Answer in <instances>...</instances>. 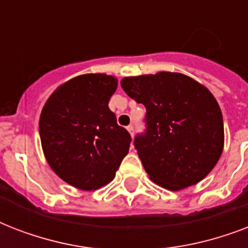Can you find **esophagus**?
I'll return each mask as SVG.
<instances>
[{
    "mask_svg": "<svg viewBox=\"0 0 248 248\" xmlns=\"http://www.w3.org/2000/svg\"><path fill=\"white\" fill-rule=\"evenodd\" d=\"M127 131L131 134V136H134V126H132V124L127 126Z\"/></svg>",
    "mask_w": 248,
    "mask_h": 248,
    "instance_id": "34e87169",
    "label": "esophagus"
}]
</instances>
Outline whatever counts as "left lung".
<instances>
[{
  "label": "left lung",
  "instance_id": "obj_1",
  "mask_svg": "<svg viewBox=\"0 0 248 248\" xmlns=\"http://www.w3.org/2000/svg\"><path fill=\"white\" fill-rule=\"evenodd\" d=\"M121 86L147 109L134 145L152 180L179 190L207 176L224 147L223 114L212 93L171 72L126 77Z\"/></svg>",
  "mask_w": 248,
  "mask_h": 248
}]
</instances>
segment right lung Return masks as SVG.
<instances>
[{
	"instance_id": "1",
	"label": "right lung",
	"mask_w": 248,
	"mask_h": 248,
	"mask_svg": "<svg viewBox=\"0 0 248 248\" xmlns=\"http://www.w3.org/2000/svg\"><path fill=\"white\" fill-rule=\"evenodd\" d=\"M117 85L112 76H79L60 86L41 112L45 157L76 188L95 190L108 184L127 155L131 136L108 107Z\"/></svg>"
}]
</instances>
